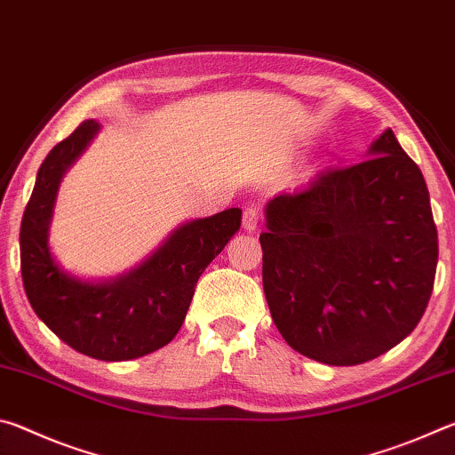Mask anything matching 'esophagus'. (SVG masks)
<instances>
[{"instance_id": "1", "label": "esophagus", "mask_w": 455, "mask_h": 455, "mask_svg": "<svg viewBox=\"0 0 455 455\" xmlns=\"http://www.w3.org/2000/svg\"><path fill=\"white\" fill-rule=\"evenodd\" d=\"M260 217H263V212H260V206L259 204L244 206V211H243V227L251 233V230H255L259 227Z\"/></svg>"}]
</instances>
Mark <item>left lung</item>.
<instances>
[{
    "instance_id": "obj_1",
    "label": "left lung",
    "mask_w": 455,
    "mask_h": 455,
    "mask_svg": "<svg viewBox=\"0 0 455 455\" xmlns=\"http://www.w3.org/2000/svg\"><path fill=\"white\" fill-rule=\"evenodd\" d=\"M263 289L284 341L327 365L383 355L434 291L437 228L419 166L385 130L369 156L325 168L267 206Z\"/></svg>"
}]
</instances>
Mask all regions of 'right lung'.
<instances>
[{"label": "right lung", "mask_w": 455, "mask_h": 455, "mask_svg": "<svg viewBox=\"0 0 455 455\" xmlns=\"http://www.w3.org/2000/svg\"><path fill=\"white\" fill-rule=\"evenodd\" d=\"M98 128L96 120L82 122L53 146L37 171L20 228L21 279L32 309L61 341L88 357L126 361L164 347L179 333L198 276L241 228V211L188 222L118 281L88 284L72 279L50 255L48 225L61 174Z\"/></svg>", "instance_id": "add662e5"}]
</instances>
